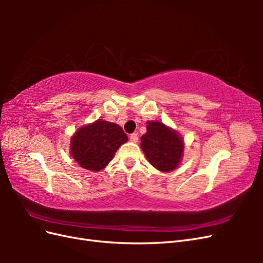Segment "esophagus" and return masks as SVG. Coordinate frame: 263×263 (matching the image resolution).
<instances>
[{"instance_id":"34e87169","label":"esophagus","mask_w":263,"mask_h":263,"mask_svg":"<svg viewBox=\"0 0 263 263\" xmlns=\"http://www.w3.org/2000/svg\"><path fill=\"white\" fill-rule=\"evenodd\" d=\"M129 140H130L132 142H137V141H138V135H137L136 133L132 134L130 136H129Z\"/></svg>"}]
</instances>
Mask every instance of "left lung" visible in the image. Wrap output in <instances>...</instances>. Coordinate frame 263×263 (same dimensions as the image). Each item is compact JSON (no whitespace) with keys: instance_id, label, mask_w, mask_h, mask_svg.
<instances>
[{"instance_id":"8db88e82","label":"left lung","mask_w":263,"mask_h":263,"mask_svg":"<svg viewBox=\"0 0 263 263\" xmlns=\"http://www.w3.org/2000/svg\"><path fill=\"white\" fill-rule=\"evenodd\" d=\"M141 150L149 163L161 172L176 170L184 153V140L171 127L158 121L147 122V132L141 136Z\"/></svg>"}]
</instances>
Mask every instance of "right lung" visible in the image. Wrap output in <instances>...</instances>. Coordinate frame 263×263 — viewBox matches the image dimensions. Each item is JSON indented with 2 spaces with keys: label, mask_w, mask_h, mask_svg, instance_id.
Here are the masks:
<instances>
[{
  "label": "right lung",
  "mask_w": 263,
  "mask_h": 263,
  "mask_svg": "<svg viewBox=\"0 0 263 263\" xmlns=\"http://www.w3.org/2000/svg\"><path fill=\"white\" fill-rule=\"evenodd\" d=\"M128 140L122 127L103 119L78 128L70 139V155L83 169L101 171Z\"/></svg>",
  "instance_id": "right-lung-1"
}]
</instances>
